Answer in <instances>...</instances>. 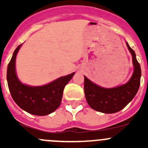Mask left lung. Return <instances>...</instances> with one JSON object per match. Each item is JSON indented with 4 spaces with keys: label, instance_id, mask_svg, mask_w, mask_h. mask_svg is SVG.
Listing matches in <instances>:
<instances>
[{
    "label": "left lung",
    "instance_id": "left-lung-1",
    "mask_svg": "<svg viewBox=\"0 0 148 148\" xmlns=\"http://www.w3.org/2000/svg\"><path fill=\"white\" fill-rule=\"evenodd\" d=\"M132 57L134 71L129 81L114 88H104L84 76V93L86 102L93 110L106 114H112L122 110L132 100L140 84L141 69L135 51L126 42Z\"/></svg>",
    "mask_w": 148,
    "mask_h": 148
}]
</instances>
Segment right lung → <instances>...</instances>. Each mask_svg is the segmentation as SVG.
Listing matches in <instances>:
<instances>
[{
	"label": "right lung",
	"mask_w": 148,
	"mask_h": 148,
	"mask_svg": "<svg viewBox=\"0 0 148 148\" xmlns=\"http://www.w3.org/2000/svg\"><path fill=\"white\" fill-rule=\"evenodd\" d=\"M22 44L16 49L7 69V82L14 102L19 107L31 114L45 116L60 106L66 85L75 73L62 77L46 85L29 86L21 82L16 75V55Z\"/></svg>",
	"instance_id": "1"
}]
</instances>
